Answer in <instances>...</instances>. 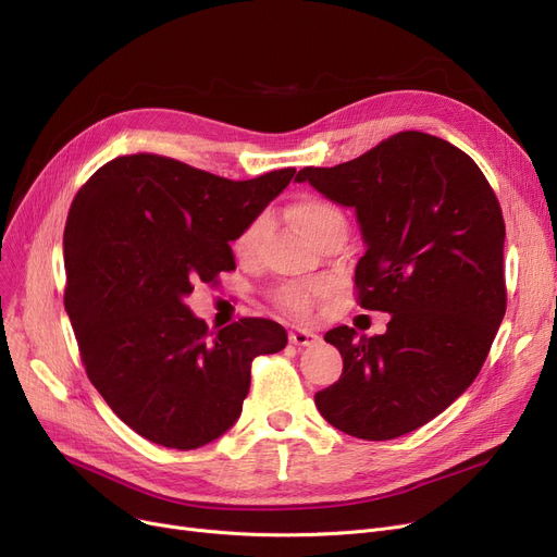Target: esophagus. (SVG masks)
<instances>
[{"label":"esophagus","mask_w":557,"mask_h":557,"mask_svg":"<svg viewBox=\"0 0 557 557\" xmlns=\"http://www.w3.org/2000/svg\"><path fill=\"white\" fill-rule=\"evenodd\" d=\"M288 342L294 346H313L319 342V334L307 332V330H292L288 332Z\"/></svg>","instance_id":"34e87169"}]
</instances>
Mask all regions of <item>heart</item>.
<instances>
[{
  "label": "heart",
  "instance_id": "heart-1",
  "mask_svg": "<svg viewBox=\"0 0 557 557\" xmlns=\"http://www.w3.org/2000/svg\"><path fill=\"white\" fill-rule=\"evenodd\" d=\"M294 223L298 225V230L313 240L319 236V232L323 227H327L334 221H344L342 211H338L334 205H330L323 198L317 196H305L300 198L294 209ZM263 219L250 221L244 230H240L234 240H232V250L238 259H250L255 257L259 244H261V236H263ZM313 296H317V288H309V286H298V284H282L273 292V302L286 313L288 319L294 321H307L311 317V309H313Z\"/></svg>",
  "mask_w": 557,
  "mask_h": 557
}]
</instances>
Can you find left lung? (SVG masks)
<instances>
[{
	"mask_svg": "<svg viewBox=\"0 0 557 557\" xmlns=\"http://www.w3.org/2000/svg\"><path fill=\"white\" fill-rule=\"evenodd\" d=\"M355 207L367 252L357 305L389 311L384 334H325L344 373L317 394L327 423L386 442L442 414L478 377L505 317V223L475 161L444 138L400 132L352 161L296 177Z\"/></svg>",
	"mask_w": 557,
	"mask_h": 557,
	"instance_id": "8db88e82",
	"label": "left lung"
}]
</instances>
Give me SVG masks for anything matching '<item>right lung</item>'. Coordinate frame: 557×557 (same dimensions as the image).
<instances>
[{"mask_svg":"<svg viewBox=\"0 0 557 557\" xmlns=\"http://www.w3.org/2000/svg\"><path fill=\"white\" fill-rule=\"evenodd\" d=\"M296 175L234 182L157 154L117 157L77 190L65 232V311L82 364L140 437L190 450L238 419L252 359L286 346L269 319L213 334L184 298L234 271L230 244Z\"/></svg>","mask_w":557,"mask_h":557,"instance_id":"right-lung-1","label":"right lung"}]
</instances>
